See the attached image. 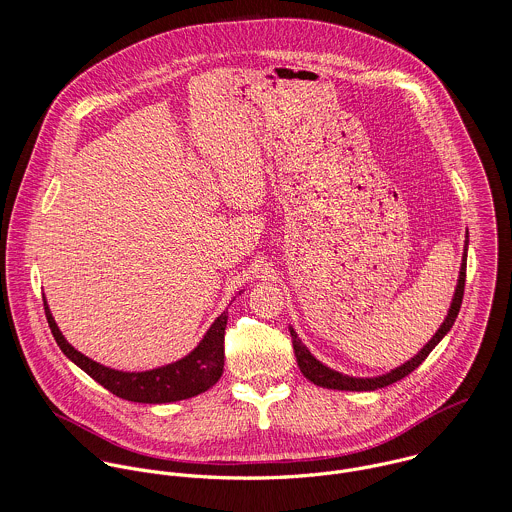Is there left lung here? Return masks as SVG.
Masks as SVG:
<instances>
[{
  "mask_svg": "<svg viewBox=\"0 0 512 512\" xmlns=\"http://www.w3.org/2000/svg\"><path fill=\"white\" fill-rule=\"evenodd\" d=\"M465 270H467V240H465V256H463V262H461V272H459V282H457V290L453 295V301H451V309L445 317V321L441 323V327L438 329V333L432 337V341L408 363H404L394 370H390L388 374H382V376H374V378H353V376H347V374H341L337 370H331L329 366L321 365L309 351L307 347L301 343V339L297 337V333L290 329V335H292L293 351H295V359H297V365L299 370L303 372V376L307 380H311L313 384L317 386H323V388H331V390H376V388H384L392 382H398L400 378L408 376L412 370H416L418 366L422 365L426 361V357L434 351V347L438 345L439 341L447 335V331L451 329V325L455 323L457 319V313H459V307H461V301H463V292H465Z\"/></svg>",
  "mask_w": 512,
  "mask_h": 512,
  "instance_id": "1",
  "label": "left lung"
}]
</instances>
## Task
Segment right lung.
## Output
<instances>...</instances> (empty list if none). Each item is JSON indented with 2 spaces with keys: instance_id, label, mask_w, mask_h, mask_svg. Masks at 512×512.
I'll list each match as a JSON object with an SVG mask.
<instances>
[{
  "instance_id": "obj_1",
  "label": "right lung",
  "mask_w": 512,
  "mask_h": 512,
  "mask_svg": "<svg viewBox=\"0 0 512 512\" xmlns=\"http://www.w3.org/2000/svg\"><path fill=\"white\" fill-rule=\"evenodd\" d=\"M43 305H45V317L49 321L51 333L57 345L61 347V351L73 361L74 365L80 366L90 378H94L106 390H110L112 394L124 400L142 402V404H165V402L193 398L209 390L213 384H217L224 370V329H226L228 311L220 313L217 321L211 325V329L203 337V341L197 345V349L185 359L161 368L146 370V372H122V370L98 365L92 359L78 353L59 331L45 297H43Z\"/></svg>"
}]
</instances>
